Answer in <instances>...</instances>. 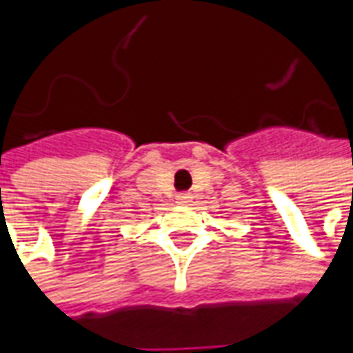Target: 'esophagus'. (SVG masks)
<instances>
[{
  "label": "esophagus",
  "instance_id": "esophagus-1",
  "mask_svg": "<svg viewBox=\"0 0 353 353\" xmlns=\"http://www.w3.org/2000/svg\"><path fill=\"white\" fill-rule=\"evenodd\" d=\"M190 199H192V196H190V194H179V196H176V201H179L181 205L190 203Z\"/></svg>",
  "mask_w": 353,
  "mask_h": 353
}]
</instances>
